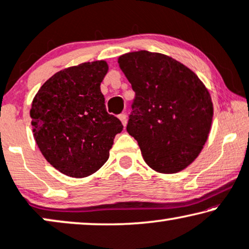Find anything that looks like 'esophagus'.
<instances>
[{
    "mask_svg": "<svg viewBox=\"0 0 249 249\" xmlns=\"http://www.w3.org/2000/svg\"><path fill=\"white\" fill-rule=\"evenodd\" d=\"M118 118L121 119L122 124L125 126V125H126V123H127V116H126V114H124V112H123V114L118 115Z\"/></svg>",
    "mask_w": 249,
    "mask_h": 249,
    "instance_id": "esophagus-1",
    "label": "esophagus"
}]
</instances>
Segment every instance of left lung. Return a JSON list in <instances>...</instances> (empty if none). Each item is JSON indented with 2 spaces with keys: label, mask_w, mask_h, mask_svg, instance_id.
<instances>
[{
  "label": "left lung",
  "mask_w": 249,
  "mask_h": 249,
  "mask_svg": "<svg viewBox=\"0 0 249 249\" xmlns=\"http://www.w3.org/2000/svg\"><path fill=\"white\" fill-rule=\"evenodd\" d=\"M118 64L135 92L126 130L144 161L159 173L184 170L210 134V92L194 71L161 53L130 52Z\"/></svg>",
  "instance_id": "left-lung-1"
}]
</instances>
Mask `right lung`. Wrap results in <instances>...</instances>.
<instances>
[{
    "instance_id": "obj_1",
    "label": "right lung",
    "mask_w": 249,
    "mask_h": 249,
    "mask_svg": "<svg viewBox=\"0 0 249 249\" xmlns=\"http://www.w3.org/2000/svg\"><path fill=\"white\" fill-rule=\"evenodd\" d=\"M107 62H84L58 71L41 86L32 104L36 143L46 160L71 178L97 172L109 158L123 125L107 112L100 84Z\"/></svg>"
}]
</instances>
